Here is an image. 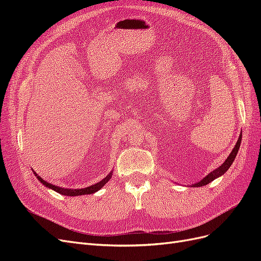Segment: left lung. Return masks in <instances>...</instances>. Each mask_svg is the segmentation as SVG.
<instances>
[{
  "mask_svg": "<svg viewBox=\"0 0 261 261\" xmlns=\"http://www.w3.org/2000/svg\"><path fill=\"white\" fill-rule=\"evenodd\" d=\"M241 143H242V133H241V135H240V137H239V139H238V143H236V145L234 146V148H233V150L231 151V153L228 154V156L226 158V160H225L222 164H221L219 168H217L216 170H213L212 172H210L207 176H204L202 179H200L199 181H197V183L193 184L192 186H193V187L204 186V185H207V184L211 183V181H212L213 179H216V178H218V177H220V176H222V175L224 174V173H225L228 169H230V167L232 165L233 161L235 160V156H236V154H238V152H239V149H240Z\"/></svg>",
  "mask_w": 261,
  "mask_h": 261,
  "instance_id": "left-lung-1",
  "label": "left lung"
}]
</instances>
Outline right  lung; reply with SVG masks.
<instances>
[{"mask_svg":"<svg viewBox=\"0 0 261 261\" xmlns=\"http://www.w3.org/2000/svg\"><path fill=\"white\" fill-rule=\"evenodd\" d=\"M33 172H34L35 176L38 178V180L41 181V184H43L45 187L53 189V191H55L57 193H59L61 195H65V196H81V195H90V194L96 193L99 191V189L103 187L108 183V181L111 179V177L113 175V172L111 171L103 179H101L96 184H93L88 187H85V188H81V189H72V188H63V187H59V186H55L53 184H50V183H48V181H45L41 176H39L34 170H33Z\"/></svg>","mask_w":261,"mask_h":261,"instance_id":"obj_1","label":"right lung"}]
</instances>
